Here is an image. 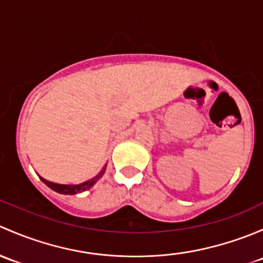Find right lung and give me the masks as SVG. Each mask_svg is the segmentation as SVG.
I'll return each mask as SVG.
<instances>
[{"label":"right lung","instance_id":"add662e5","mask_svg":"<svg viewBox=\"0 0 263 263\" xmlns=\"http://www.w3.org/2000/svg\"><path fill=\"white\" fill-rule=\"evenodd\" d=\"M106 166H107V163L102 167L101 171L97 173L93 178H91V180H88V181H85V182H82V183H78V185H62V183L50 182V181L45 180V178L40 177V176L39 177H40V180H42L43 182L48 186V187H50L51 190H54L55 192H59V194H63V195H76V194H80V192H83L86 190H90L92 186H93L95 183H96L97 181L102 177V175L105 173V170H106Z\"/></svg>","mask_w":263,"mask_h":263}]
</instances>
